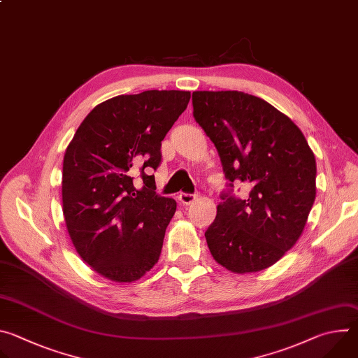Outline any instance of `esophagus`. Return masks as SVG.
Instances as JSON below:
<instances>
[{
    "mask_svg": "<svg viewBox=\"0 0 358 358\" xmlns=\"http://www.w3.org/2000/svg\"><path fill=\"white\" fill-rule=\"evenodd\" d=\"M178 199L181 201V203H184V206H189V203H192V202L196 199V196H195L194 194L181 192V194L178 195Z\"/></svg>",
    "mask_w": 358,
    "mask_h": 358,
    "instance_id": "obj_1",
    "label": "esophagus"
}]
</instances>
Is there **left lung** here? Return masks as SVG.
<instances>
[{"label": "left lung", "mask_w": 358, "mask_h": 358, "mask_svg": "<svg viewBox=\"0 0 358 358\" xmlns=\"http://www.w3.org/2000/svg\"><path fill=\"white\" fill-rule=\"evenodd\" d=\"M194 117L218 150L229 187L206 239L234 273L275 265L300 238L316 198V159L300 129L261 97L238 90L192 92Z\"/></svg>", "instance_id": "1"}]
</instances>
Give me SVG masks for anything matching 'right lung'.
<instances>
[{
    "label": "right lung",
    "instance_id": "1",
    "mask_svg": "<svg viewBox=\"0 0 358 358\" xmlns=\"http://www.w3.org/2000/svg\"><path fill=\"white\" fill-rule=\"evenodd\" d=\"M189 97L185 90L112 97L85 117L65 151L66 228L79 257L103 278L134 282L160 258L177 202L156 194L147 171L160 166L162 141Z\"/></svg>",
    "mask_w": 358,
    "mask_h": 358
}]
</instances>
